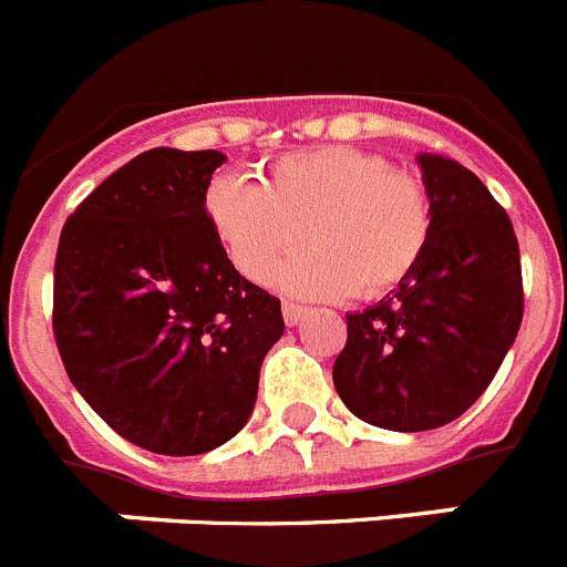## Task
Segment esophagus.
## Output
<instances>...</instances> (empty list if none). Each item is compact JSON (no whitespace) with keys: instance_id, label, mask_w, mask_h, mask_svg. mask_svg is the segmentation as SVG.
<instances>
[{"instance_id":"1","label":"esophagus","mask_w":567,"mask_h":567,"mask_svg":"<svg viewBox=\"0 0 567 567\" xmlns=\"http://www.w3.org/2000/svg\"><path fill=\"white\" fill-rule=\"evenodd\" d=\"M307 315V307H300V303H284V320H287V327H298L300 320Z\"/></svg>"}]
</instances>
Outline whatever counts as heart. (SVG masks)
<instances>
[{
    "label": "heart",
    "mask_w": 567,
    "mask_h": 567,
    "mask_svg": "<svg viewBox=\"0 0 567 567\" xmlns=\"http://www.w3.org/2000/svg\"><path fill=\"white\" fill-rule=\"evenodd\" d=\"M207 215L244 278L267 280L307 235L312 249L280 269L289 292L383 298L420 267L434 233L429 187L369 150H303L269 164L260 184L221 175Z\"/></svg>",
    "instance_id": "heart-1"
}]
</instances>
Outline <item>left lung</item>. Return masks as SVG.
Segmentation results:
<instances>
[{
	"label": "left lung",
	"instance_id": "1",
	"mask_svg": "<svg viewBox=\"0 0 567 567\" xmlns=\"http://www.w3.org/2000/svg\"><path fill=\"white\" fill-rule=\"evenodd\" d=\"M434 233L403 287L346 315L332 369L352 414L389 432L452 423L497 374L523 323V267L511 218L477 175L420 155Z\"/></svg>",
	"mask_w": 567,
	"mask_h": 567
}]
</instances>
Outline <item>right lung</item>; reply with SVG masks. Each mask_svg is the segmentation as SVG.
Returning <instances> with one entry per match:
<instances>
[{
    "instance_id": "1",
    "label": "right lung",
    "mask_w": 567,
    "mask_h": 567,
    "mask_svg": "<svg viewBox=\"0 0 567 567\" xmlns=\"http://www.w3.org/2000/svg\"><path fill=\"white\" fill-rule=\"evenodd\" d=\"M218 150L155 147L62 227L53 334L90 409L130 443L204 454L247 425L280 300L249 284L207 215Z\"/></svg>"
}]
</instances>
